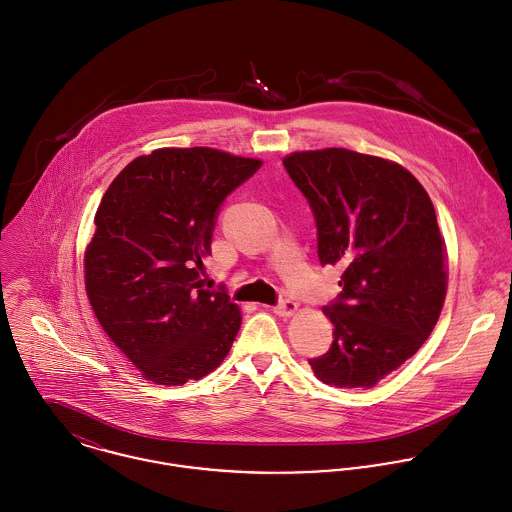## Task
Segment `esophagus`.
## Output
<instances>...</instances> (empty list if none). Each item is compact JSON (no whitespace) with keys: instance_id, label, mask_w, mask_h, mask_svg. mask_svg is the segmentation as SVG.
Wrapping results in <instances>:
<instances>
[{"instance_id":"34e87169","label":"esophagus","mask_w":512,"mask_h":512,"mask_svg":"<svg viewBox=\"0 0 512 512\" xmlns=\"http://www.w3.org/2000/svg\"><path fill=\"white\" fill-rule=\"evenodd\" d=\"M272 310H274V314H278L282 318H288V316H292L298 310V304L294 300L286 298V300H280Z\"/></svg>"}]
</instances>
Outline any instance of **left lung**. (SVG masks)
<instances>
[{"mask_svg":"<svg viewBox=\"0 0 512 512\" xmlns=\"http://www.w3.org/2000/svg\"><path fill=\"white\" fill-rule=\"evenodd\" d=\"M284 169L312 208L320 264L343 268L324 306L334 341L310 365L328 385L369 389L439 320L447 272L433 202L403 167L347 149L294 153Z\"/></svg>","mask_w":512,"mask_h":512,"instance_id":"obj_1","label":"left lung"}]
</instances>
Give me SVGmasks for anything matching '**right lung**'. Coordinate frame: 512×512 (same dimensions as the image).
I'll return each instance as SVG.
<instances>
[{
	"mask_svg": "<svg viewBox=\"0 0 512 512\" xmlns=\"http://www.w3.org/2000/svg\"><path fill=\"white\" fill-rule=\"evenodd\" d=\"M262 161L216 149H159L111 182L85 252V288L115 345L159 385L220 365L240 330L224 286L204 288V258L226 196Z\"/></svg>",
	"mask_w": 512,
	"mask_h": 512,
	"instance_id": "right-lung-1",
	"label": "right lung"
}]
</instances>
